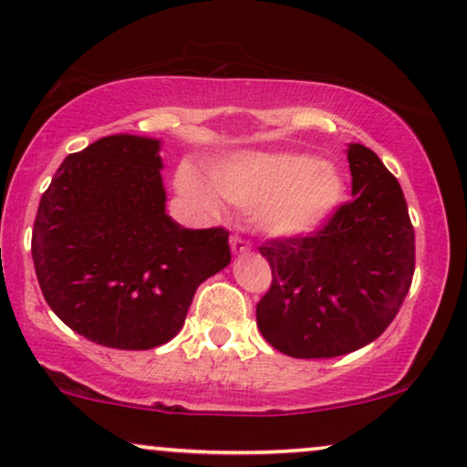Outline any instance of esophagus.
Listing matches in <instances>:
<instances>
[{
  "mask_svg": "<svg viewBox=\"0 0 467 467\" xmlns=\"http://www.w3.org/2000/svg\"><path fill=\"white\" fill-rule=\"evenodd\" d=\"M229 244H232L234 255H246V253L251 251L249 243H246V240H243V238H238V235H232V240H229Z\"/></svg>",
  "mask_w": 467,
  "mask_h": 467,
  "instance_id": "esophagus-1",
  "label": "esophagus"
}]
</instances>
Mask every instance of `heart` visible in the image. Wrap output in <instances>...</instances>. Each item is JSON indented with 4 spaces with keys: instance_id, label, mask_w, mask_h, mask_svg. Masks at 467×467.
Here are the masks:
<instances>
[{
    "instance_id": "heart-1",
    "label": "heart",
    "mask_w": 467,
    "mask_h": 467,
    "mask_svg": "<svg viewBox=\"0 0 467 467\" xmlns=\"http://www.w3.org/2000/svg\"><path fill=\"white\" fill-rule=\"evenodd\" d=\"M210 185L188 166L175 186L203 210L218 197L253 210V221L273 238H301L325 224L344 199V177L336 164L292 151H240L210 169Z\"/></svg>"
}]
</instances>
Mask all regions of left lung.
Here are the masks:
<instances>
[{
  "label": "left lung",
  "mask_w": 467,
  "mask_h": 467,
  "mask_svg": "<svg viewBox=\"0 0 467 467\" xmlns=\"http://www.w3.org/2000/svg\"><path fill=\"white\" fill-rule=\"evenodd\" d=\"M353 201L318 234L260 246L273 285L257 303V327L296 359L353 353L388 329L413 279L416 235L405 194L379 155L350 142Z\"/></svg>",
  "instance_id": "8db88e82"
}]
</instances>
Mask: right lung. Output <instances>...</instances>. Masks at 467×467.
I'll return each mask as SVG.
<instances>
[{
  "label": "right lung",
  "mask_w": 467,
  "mask_h": 467,
  "mask_svg": "<svg viewBox=\"0 0 467 467\" xmlns=\"http://www.w3.org/2000/svg\"><path fill=\"white\" fill-rule=\"evenodd\" d=\"M160 149L158 138L114 134L67 155L34 221L45 301L108 348L169 342L197 287L232 262L224 229H186L166 214Z\"/></svg>",
  "instance_id": "1"
}]
</instances>
